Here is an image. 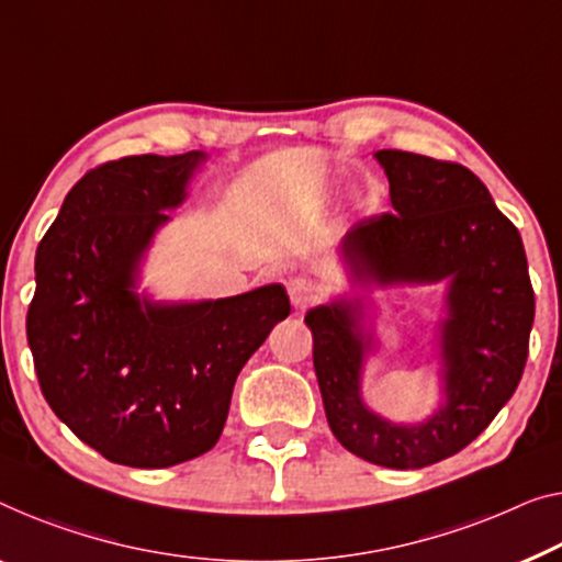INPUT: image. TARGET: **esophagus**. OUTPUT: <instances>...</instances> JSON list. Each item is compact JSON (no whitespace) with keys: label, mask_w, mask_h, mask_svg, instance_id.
Masks as SVG:
<instances>
[{"label":"esophagus","mask_w":562,"mask_h":562,"mask_svg":"<svg viewBox=\"0 0 562 562\" xmlns=\"http://www.w3.org/2000/svg\"><path fill=\"white\" fill-rule=\"evenodd\" d=\"M288 295L297 310L307 307L317 300V284L307 278H292L288 282Z\"/></svg>","instance_id":"1"}]
</instances>
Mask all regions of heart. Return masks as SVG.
<instances>
[{
    "mask_svg": "<svg viewBox=\"0 0 562 562\" xmlns=\"http://www.w3.org/2000/svg\"><path fill=\"white\" fill-rule=\"evenodd\" d=\"M350 206H353V209H361V206H363V196H358V194L350 196Z\"/></svg>",
    "mask_w": 562,
    "mask_h": 562,
    "instance_id": "1",
    "label": "heart"
}]
</instances>
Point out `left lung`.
<instances>
[{
  "label": "left lung",
  "instance_id": "8db88e82",
  "mask_svg": "<svg viewBox=\"0 0 562 562\" xmlns=\"http://www.w3.org/2000/svg\"><path fill=\"white\" fill-rule=\"evenodd\" d=\"M391 212L358 222L340 259L358 288L447 280L437 325L441 404L418 424H396L363 401L373 353L363 297L307 310L313 363L330 431L350 454L389 469L437 464L487 429L522 379L535 292L520 232L464 166L408 150H375Z\"/></svg>",
  "mask_w": 562,
  "mask_h": 562
}]
</instances>
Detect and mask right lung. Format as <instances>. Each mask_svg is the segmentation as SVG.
<instances>
[{
	"label": "right lung",
	"mask_w": 562,
	"mask_h": 562,
	"mask_svg": "<svg viewBox=\"0 0 562 562\" xmlns=\"http://www.w3.org/2000/svg\"><path fill=\"white\" fill-rule=\"evenodd\" d=\"M204 161L189 150L98 166L37 247L27 340L42 396L108 462L164 469L212 449L239 371L290 315L282 284L199 303L138 295L150 241Z\"/></svg>",
	"instance_id": "right-lung-1"
}]
</instances>
